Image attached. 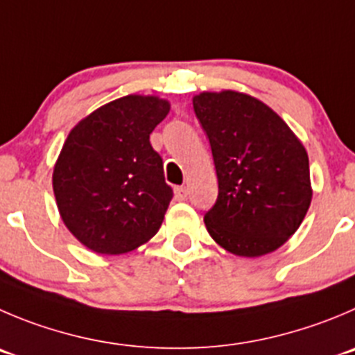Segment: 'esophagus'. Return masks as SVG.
<instances>
[{
  "label": "esophagus",
  "instance_id": "obj_1",
  "mask_svg": "<svg viewBox=\"0 0 355 355\" xmlns=\"http://www.w3.org/2000/svg\"><path fill=\"white\" fill-rule=\"evenodd\" d=\"M174 195H175V198H178V200H187V198H188V190L184 187H178L174 190Z\"/></svg>",
  "mask_w": 355,
  "mask_h": 355
}]
</instances>
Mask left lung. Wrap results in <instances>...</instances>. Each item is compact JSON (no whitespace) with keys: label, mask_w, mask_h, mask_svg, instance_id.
<instances>
[{"label":"left lung","mask_w":355,"mask_h":355,"mask_svg":"<svg viewBox=\"0 0 355 355\" xmlns=\"http://www.w3.org/2000/svg\"><path fill=\"white\" fill-rule=\"evenodd\" d=\"M193 110L218 175V198L204 216L209 235L245 258L275 251L312 200L305 148L275 111L248 94L202 92Z\"/></svg>","instance_id":"left-lung-1"}]
</instances>
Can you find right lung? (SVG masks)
I'll return each mask as SVG.
<instances>
[{
  "label": "right lung",
  "mask_w": 355,
  "mask_h": 355,
  "mask_svg": "<svg viewBox=\"0 0 355 355\" xmlns=\"http://www.w3.org/2000/svg\"><path fill=\"white\" fill-rule=\"evenodd\" d=\"M171 104L125 96L69 132L53 167V193L67 230L99 254H121L150 241L172 198L150 134Z\"/></svg>",
  "instance_id": "1"
}]
</instances>
